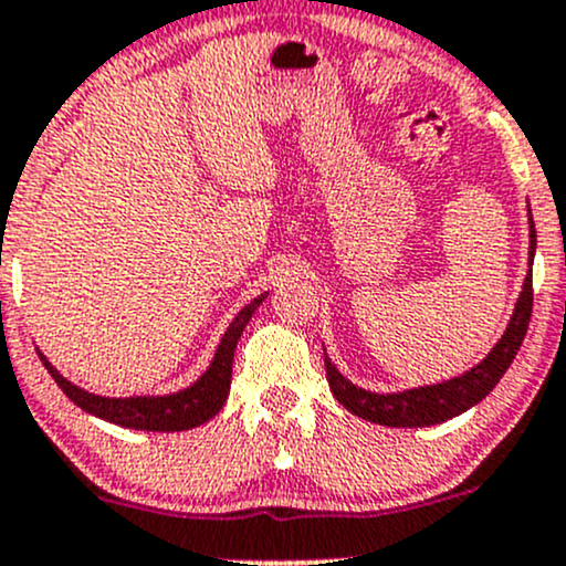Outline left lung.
Segmentation results:
<instances>
[{"label":"left lung","mask_w":566,"mask_h":566,"mask_svg":"<svg viewBox=\"0 0 566 566\" xmlns=\"http://www.w3.org/2000/svg\"><path fill=\"white\" fill-rule=\"evenodd\" d=\"M528 223H532V232H528V261H534V248H537V232H534L532 212H528ZM532 270H528L524 291L518 296V305H515L513 318H510L507 332L502 334L500 343L491 348V354L472 367L470 373H464L461 378L437 382V386H421L410 388V391L399 394H373L364 391V388L354 386L350 380H345L337 373V367L326 358V378H329L332 394L337 397V402L350 410L354 416L364 418V421L380 423V427H431V423H442L448 418H455L459 412L470 410L472 405H478L480 399H485L491 394V388L500 382V378L507 373V367L513 364L515 354H518L521 343H524L528 321H532Z\"/></svg>","instance_id":"8db88e82"}]
</instances>
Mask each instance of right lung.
I'll use <instances>...</instances> for the list:
<instances>
[{
	"label": "right lung",
	"instance_id": "1",
	"mask_svg": "<svg viewBox=\"0 0 566 566\" xmlns=\"http://www.w3.org/2000/svg\"><path fill=\"white\" fill-rule=\"evenodd\" d=\"M266 300V294L256 296L251 305H245L237 313V318L229 324L227 334H223L221 345H218L216 358H212L210 369L202 375L193 386L184 388L178 394H167V397H129V399H111V397H96V394L83 391V388L72 386L70 380L62 378L51 364L42 358L45 369L51 378L59 382V388L72 399L81 410L91 412L96 418L118 423L126 429H145V431H186L199 427V423L210 421L229 397V386H232V361L237 339H240L242 329L248 326L251 315L256 307Z\"/></svg>",
	"mask_w": 566,
	"mask_h": 566
}]
</instances>
